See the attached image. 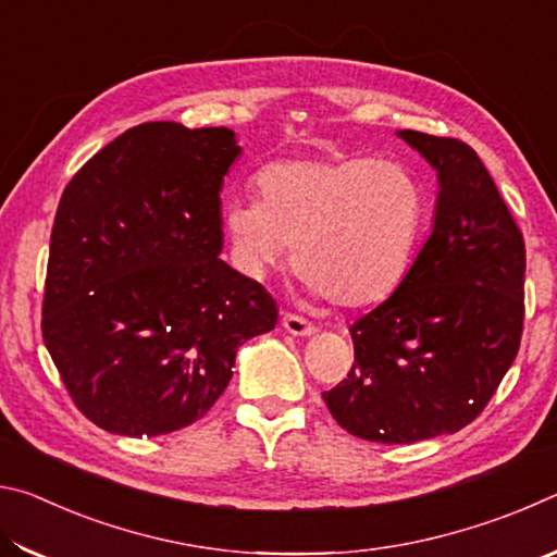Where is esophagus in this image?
Here are the masks:
<instances>
[{"label": "esophagus", "instance_id": "esophagus-1", "mask_svg": "<svg viewBox=\"0 0 557 557\" xmlns=\"http://www.w3.org/2000/svg\"><path fill=\"white\" fill-rule=\"evenodd\" d=\"M282 329L292 336H312L317 332V326L312 322H307L305 317H297L292 312H282Z\"/></svg>", "mask_w": 557, "mask_h": 557}]
</instances>
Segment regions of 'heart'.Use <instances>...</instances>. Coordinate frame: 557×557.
<instances>
[{"label": "heart", "instance_id": "heart-1", "mask_svg": "<svg viewBox=\"0 0 557 557\" xmlns=\"http://www.w3.org/2000/svg\"><path fill=\"white\" fill-rule=\"evenodd\" d=\"M260 201L225 209L245 272L265 277L295 245L297 275L336 307L381 305L400 289L428 228L425 184L379 157L297 159L258 174Z\"/></svg>", "mask_w": 557, "mask_h": 557}]
</instances>
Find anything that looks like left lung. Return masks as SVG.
<instances>
[{
    "label": "left lung",
    "mask_w": 557,
    "mask_h": 557,
    "mask_svg": "<svg viewBox=\"0 0 557 557\" xmlns=\"http://www.w3.org/2000/svg\"><path fill=\"white\" fill-rule=\"evenodd\" d=\"M398 137L437 172L435 223L400 289L348 329L351 371L322 393L348 435L383 445L469 425L523 334V235L482 159L451 137Z\"/></svg>",
    "instance_id": "8db88e82"
}]
</instances>
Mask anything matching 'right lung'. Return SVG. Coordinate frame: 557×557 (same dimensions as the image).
I'll return each instance as SVG.
<instances>
[{
    "instance_id": "obj_1",
    "label": "right lung",
    "mask_w": 557,
    "mask_h": 557,
    "mask_svg": "<svg viewBox=\"0 0 557 557\" xmlns=\"http://www.w3.org/2000/svg\"><path fill=\"white\" fill-rule=\"evenodd\" d=\"M228 127L145 122L88 159L61 196L41 332L98 428L157 437L201 420L238 348L277 324L260 282L219 258Z\"/></svg>"
}]
</instances>
